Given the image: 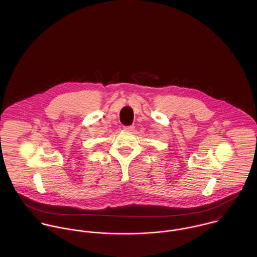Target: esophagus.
<instances>
[{
  "label": "esophagus",
  "mask_w": 257,
  "mask_h": 257,
  "mask_svg": "<svg viewBox=\"0 0 257 257\" xmlns=\"http://www.w3.org/2000/svg\"><path fill=\"white\" fill-rule=\"evenodd\" d=\"M122 128H123V131L131 132V131H133L135 128V126L134 125H124V126H122Z\"/></svg>",
  "instance_id": "1"
}]
</instances>
